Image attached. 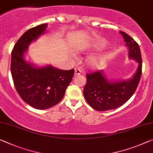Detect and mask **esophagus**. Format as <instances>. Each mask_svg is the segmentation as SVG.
I'll list each match as a JSON object with an SVG mask.
<instances>
[{
    "mask_svg": "<svg viewBox=\"0 0 153 153\" xmlns=\"http://www.w3.org/2000/svg\"><path fill=\"white\" fill-rule=\"evenodd\" d=\"M81 71L79 68H75L74 69V75H75V76H76V75L81 74Z\"/></svg>",
    "mask_w": 153,
    "mask_h": 153,
    "instance_id": "obj_1",
    "label": "esophagus"
}]
</instances>
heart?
Instances as JSON below:
<instances>
[{
    "label": "heart",
    "mask_w": 153,
    "mask_h": 153,
    "mask_svg": "<svg viewBox=\"0 0 153 153\" xmlns=\"http://www.w3.org/2000/svg\"><path fill=\"white\" fill-rule=\"evenodd\" d=\"M107 44V42L102 40V39H98L97 41H96L94 44V46L95 48H100L104 47ZM103 61H104V58H103L102 56L98 55V56H95V57H93L91 58L90 59V64L93 66H97V65H99L102 64Z\"/></svg>",
    "instance_id": "b5f03b06"
}]
</instances>
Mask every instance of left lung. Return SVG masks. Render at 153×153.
<instances>
[{
    "label": "left lung",
    "mask_w": 153,
    "mask_h": 153,
    "mask_svg": "<svg viewBox=\"0 0 153 153\" xmlns=\"http://www.w3.org/2000/svg\"><path fill=\"white\" fill-rule=\"evenodd\" d=\"M125 45L128 48L129 58L138 63L135 73L131 79L124 81H110L102 71L87 74V83L83 90L85 98L96 111H104L114 109L124 104L137 89L142 75V61L138 44L128 34L120 31Z\"/></svg>",
    "instance_id": "left-lung-1"
}]
</instances>
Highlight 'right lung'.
I'll return each mask as SVG.
<instances>
[{
    "label": "right lung",
    "instance_id": "obj_1",
    "mask_svg": "<svg viewBox=\"0 0 153 153\" xmlns=\"http://www.w3.org/2000/svg\"><path fill=\"white\" fill-rule=\"evenodd\" d=\"M47 24L27 30L11 52V72L16 90L21 98L37 109H46L58 104L72 81L74 70H63L49 65L37 68L25 59L24 54L32 42L46 31Z\"/></svg>",
    "mask_w": 153,
    "mask_h": 153
}]
</instances>
